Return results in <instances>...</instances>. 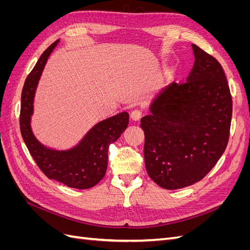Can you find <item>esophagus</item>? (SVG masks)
<instances>
[{
  "instance_id": "1",
  "label": "esophagus",
  "mask_w": 250,
  "mask_h": 250,
  "mask_svg": "<svg viewBox=\"0 0 250 250\" xmlns=\"http://www.w3.org/2000/svg\"><path fill=\"white\" fill-rule=\"evenodd\" d=\"M143 116V111L141 109H133L130 113V117L134 121H139Z\"/></svg>"
}]
</instances>
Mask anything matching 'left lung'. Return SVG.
Returning a JSON list of instances; mask_svg holds the SVG:
<instances>
[{
	"label": "left lung",
	"instance_id": "left-lung-1",
	"mask_svg": "<svg viewBox=\"0 0 250 250\" xmlns=\"http://www.w3.org/2000/svg\"><path fill=\"white\" fill-rule=\"evenodd\" d=\"M192 48L195 62L187 80L163 90L141 120L147 173L168 190L201 180L229 139L232 99L224 71L215 57Z\"/></svg>",
	"mask_w": 250,
	"mask_h": 250
}]
</instances>
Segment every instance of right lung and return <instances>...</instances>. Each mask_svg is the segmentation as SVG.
Masks as SVG:
<instances>
[{
	"instance_id": "add662e5",
	"label": "right lung",
	"mask_w": 250,
	"mask_h": 250,
	"mask_svg": "<svg viewBox=\"0 0 250 250\" xmlns=\"http://www.w3.org/2000/svg\"><path fill=\"white\" fill-rule=\"evenodd\" d=\"M58 41L44 51L26 78L21 90L20 128L30 154L42 172L50 179L75 188H89L104 177L107 168L108 147L117 141L129 122L128 112H121L95 125L84 139L67 151L47 149L37 142L30 128L33 97L42 71Z\"/></svg>"
}]
</instances>
